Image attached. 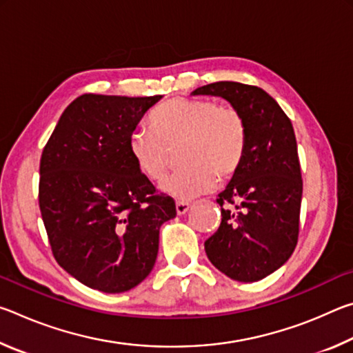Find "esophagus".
<instances>
[{
  "label": "esophagus",
  "instance_id": "34e87169",
  "mask_svg": "<svg viewBox=\"0 0 353 353\" xmlns=\"http://www.w3.org/2000/svg\"><path fill=\"white\" fill-rule=\"evenodd\" d=\"M190 210V204L187 201H177L176 202V212L177 214H185Z\"/></svg>",
  "mask_w": 353,
  "mask_h": 353
}]
</instances>
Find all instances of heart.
I'll list each match as a JSON object with an SVG mask.
<instances>
[{"instance_id": "1", "label": "heart", "mask_w": 353, "mask_h": 353, "mask_svg": "<svg viewBox=\"0 0 353 353\" xmlns=\"http://www.w3.org/2000/svg\"><path fill=\"white\" fill-rule=\"evenodd\" d=\"M154 132L139 129L129 137V152L137 168L157 182L168 170L171 151L179 148L183 165L162 183V191L187 201L212 190L214 182L234 177L246 152V123L232 105L212 99L176 98L152 118Z\"/></svg>"}]
</instances>
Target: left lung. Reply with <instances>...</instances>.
Returning a JSON list of instances; mask_svg holds the SVG:
<instances>
[{
  "label": "left lung",
  "instance_id": "obj_1",
  "mask_svg": "<svg viewBox=\"0 0 353 353\" xmlns=\"http://www.w3.org/2000/svg\"><path fill=\"white\" fill-rule=\"evenodd\" d=\"M191 94L229 101L246 123L241 168L216 202L221 225L205 241L212 265L238 282H256L294 252L302 202V174L290 118L263 88L221 81Z\"/></svg>",
  "mask_w": 353,
  "mask_h": 353
}]
</instances>
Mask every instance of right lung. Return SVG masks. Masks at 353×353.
<instances>
[{"mask_svg": "<svg viewBox=\"0 0 353 353\" xmlns=\"http://www.w3.org/2000/svg\"><path fill=\"white\" fill-rule=\"evenodd\" d=\"M162 94H82L40 160L39 205L56 261L88 288L124 292L152 271L174 199L137 168L129 137Z\"/></svg>", "mask_w": 353, "mask_h": 353, "instance_id": "add662e5", "label": "right lung"}]
</instances>
